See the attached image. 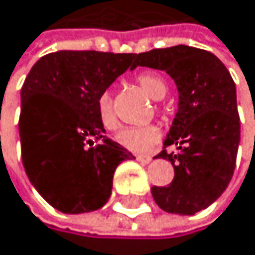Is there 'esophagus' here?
<instances>
[{
	"label": "esophagus",
	"instance_id": "esophagus-1",
	"mask_svg": "<svg viewBox=\"0 0 255 255\" xmlns=\"http://www.w3.org/2000/svg\"><path fill=\"white\" fill-rule=\"evenodd\" d=\"M136 159H137L140 164H148V162L151 161V156H148V155H137Z\"/></svg>",
	"mask_w": 255,
	"mask_h": 255
}]
</instances>
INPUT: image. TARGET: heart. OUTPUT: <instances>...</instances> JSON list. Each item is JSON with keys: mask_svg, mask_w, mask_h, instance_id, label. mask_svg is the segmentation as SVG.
I'll return each mask as SVG.
<instances>
[{"mask_svg": "<svg viewBox=\"0 0 255 255\" xmlns=\"http://www.w3.org/2000/svg\"><path fill=\"white\" fill-rule=\"evenodd\" d=\"M136 83L140 90H142L150 99L161 100L167 94V83L162 77L158 74H139L136 77ZM158 111H161L158 108ZM97 118L100 125L105 130H116L119 121L116 118L115 108H113V97L108 91L100 93L97 97ZM116 140L125 147L127 150L131 151H148L153 147H156L161 140V130L156 125H144V127H128L118 133Z\"/></svg>", "mask_w": 255, "mask_h": 255, "instance_id": "b5f03b06", "label": "heart"}]
</instances>
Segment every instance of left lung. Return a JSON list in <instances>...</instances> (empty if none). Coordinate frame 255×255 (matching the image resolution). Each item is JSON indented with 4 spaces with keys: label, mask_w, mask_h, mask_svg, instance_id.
Listing matches in <instances>:
<instances>
[{
    "label": "left lung",
    "mask_w": 255,
    "mask_h": 255,
    "mask_svg": "<svg viewBox=\"0 0 255 255\" xmlns=\"http://www.w3.org/2000/svg\"><path fill=\"white\" fill-rule=\"evenodd\" d=\"M133 66L161 69L179 93L178 113L156 158L169 159L175 178L151 187L155 203L169 214L193 215L226 190L240 142L237 94L229 71L209 51L172 46L136 54ZM176 145V153L165 146Z\"/></svg>",
    "instance_id": "8db88e82"
}]
</instances>
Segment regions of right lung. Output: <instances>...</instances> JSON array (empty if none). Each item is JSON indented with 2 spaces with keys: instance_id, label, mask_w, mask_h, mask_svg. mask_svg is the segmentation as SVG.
<instances>
[{
  "instance_id": "1",
  "label": "right lung",
  "mask_w": 255,
  "mask_h": 255,
  "mask_svg": "<svg viewBox=\"0 0 255 255\" xmlns=\"http://www.w3.org/2000/svg\"><path fill=\"white\" fill-rule=\"evenodd\" d=\"M134 54L58 51L32 66L21 88L18 130L32 186L63 214L100 209L116 167L134 158L105 136L97 97L127 69Z\"/></svg>"
}]
</instances>
